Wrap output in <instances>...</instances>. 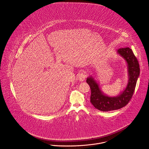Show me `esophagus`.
Segmentation results:
<instances>
[{"instance_id": "1", "label": "esophagus", "mask_w": 149, "mask_h": 149, "mask_svg": "<svg viewBox=\"0 0 149 149\" xmlns=\"http://www.w3.org/2000/svg\"><path fill=\"white\" fill-rule=\"evenodd\" d=\"M86 75H85V74H84V72L83 71L81 72V73H80L79 77H78V79H79L80 81H84L85 79H86Z\"/></svg>"}]
</instances>
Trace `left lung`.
Returning <instances> with one entry per match:
<instances>
[{
	"instance_id": "1",
	"label": "left lung",
	"mask_w": 149,
	"mask_h": 149,
	"mask_svg": "<svg viewBox=\"0 0 149 149\" xmlns=\"http://www.w3.org/2000/svg\"><path fill=\"white\" fill-rule=\"evenodd\" d=\"M116 53L126 62L128 77L126 87L118 96H110L105 94L101 89L99 82L92 75L87 78L91 91V102L96 109L102 111L118 110L127 105L133 96L140 75L139 63L131 49L128 47L120 48Z\"/></svg>"
}]
</instances>
